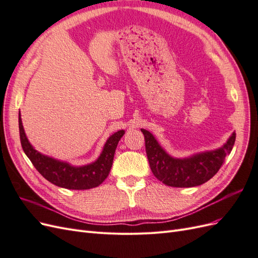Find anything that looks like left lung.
<instances>
[{"instance_id": "1", "label": "left lung", "mask_w": 258, "mask_h": 258, "mask_svg": "<svg viewBox=\"0 0 258 258\" xmlns=\"http://www.w3.org/2000/svg\"><path fill=\"white\" fill-rule=\"evenodd\" d=\"M141 131L144 135L145 150L152 172L163 184L172 187H194L208 182L220 170L236 141V132H233L221 148L178 159L171 157L163 151L150 131L145 129Z\"/></svg>"}]
</instances>
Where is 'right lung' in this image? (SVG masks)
Segmentation results:
<instances>
[{
  "mask_svg": "<svg viewBox=\"0 0 258 258\" xmlns=\"http://www.w3.org/2000/svg\"><path fill=\"white\" fill-rule=\"evenodd\" d=\"M19 135L23 152L33 163L35 169L47 181L59 187L68 189H90L99 186L110 173L115 150L119 140L124 135L123 130L115 132L108 138L100 157L87 166L73 167L67 162H62L42 155L32 147L28 141L22 127L19 112Z\"/></svg>",
  "mask_w": 258,
  "mask_h": 258,
  "instance_id": "right-lung-1",
  "label": "right lung"
}]
</instances>
